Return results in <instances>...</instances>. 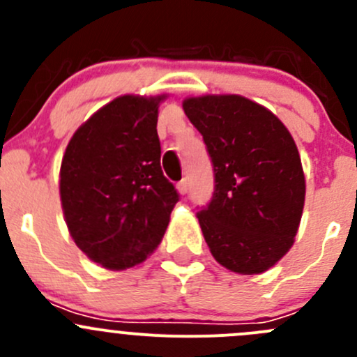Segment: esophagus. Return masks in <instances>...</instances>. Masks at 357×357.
Instances as JSON below:
<instances>
[{"label":"esophagus","instance_id":"1","mask_svg":"<svg viewBox=\"0 0 357 357\" xmlns=\"http://www.w3.org/2000/svg\"><path fill=\"white\" fill-rule=\"evenodd\" d=\"M176 188H178V192L181 193V195H186V193H188V183H186V179H181V181L176 185Z\"/></svg>","mask_w":357,"mask_h":357}]
</instances>
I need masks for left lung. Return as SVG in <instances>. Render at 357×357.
Instances as JSON below:
<instances>
[{"mask_svg":"<svg viewBox=\"0 0 357 357\" xmlns=\"http://www.w3.org/2000/svg\"><path fill=\"white\" fill-rule=\"evenodd\" d=\"M183 110L214 171L212 199L197 212L211 254L229 271H266L294 245L304 208L294 138L275 114L238 95L188 98Z\"/></svg>","mask_w":357,"mask_h":357,"instance_id":"1","label":"left lung"}]
</instances>
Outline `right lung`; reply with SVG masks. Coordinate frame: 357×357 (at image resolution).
I'll return each mask as SVG.
<instances>
[{
  "mask_svg": "<svg viewBox=\"0 0 357 357\" xmlns=\"http://www.w3.org/2000/svg\"><path fill=\"white\" fill-rule=\"evenodd\" d=\"M160 100L119 96L75 131L63 155L60 197L68 231L107 269L145 261L179 200L160 167Z\"/></svg>",
  "mask_w": 357,
  "mask_h": 357,
  "instance_id": "add662e5",
  "label": "right lung"
}]
</instances>
